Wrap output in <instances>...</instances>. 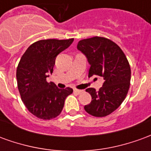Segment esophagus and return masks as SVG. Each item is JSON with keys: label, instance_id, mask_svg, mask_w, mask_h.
Here are the masks:
<instances>
[{"label": "esophagus", "instance_id": "1", "mask_svg": "<svg viewBox=\"0 0 151 151\" xmlns=\"http://www.w3.org/2000/svg\"><path fill=\"white\" fill-rule=\"evenodd\" d=\"M73 92H74V93H76V94H78V95H79V94L82 93V92H83V91H82V90H77V89H74V90H73Z\"/></svg>", "mask_w": 151, "mask_h": 151}]
</instances>
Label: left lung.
I'll use <instances>...</instances> for the list:
<instances>
[{"instance_id": "8db88e82", "label": "left lung", "mask_w": 151, "mask_h": 151, "mask_svg": "<svg viewBox=\"0 0 151 151\" xmlns=\"http://www.w3.org/2000/svg\"><path fill=\"white\" fill-rule=\"evenodd\" d=\"M77 47L91 65L89 78L95 75L104 80L98 91L95 88L86 90L92 100L85 105V111L93 116H108L120 107L128 94L131 79L129 63L120 47L107 38L82 40Z\"/></svg>"}]
</instances>
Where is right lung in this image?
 I'll use <instances>...</instances> for the list:
<instances>
[{"mask_svg": "<svg viewBox=\"0 0 151 151\" xmlns=\"http://www.w3.org/2000/svg\"><path fill=\"white\" fill-rule=\"evenodd\" d=\"M73 39L39 40L22 56L17 68V82L21 99L28 111L40 119L59 116L66 97L73 89H59L46 78L52 73L56 56L69 47Z\"/></svg>", "mask_w": 151, "mask_h": 151, "instance_id": "obj_1", "label": "right lung"}]
</instances>
